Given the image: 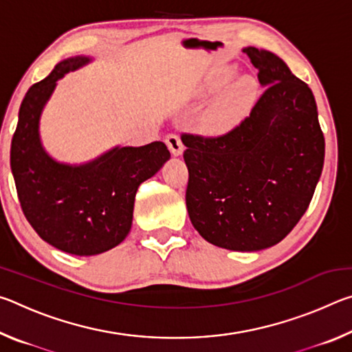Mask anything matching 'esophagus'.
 I'll use <instances>...</instances> for the list:
<instances>
[{
	"mask_svg": "<svg viewBox=\"0 0 352 352\" xmlns=\"http://www.w3.org/2000/svg\"><path fill=\"white\" fill-rule=\"evenodd\" d=\"M166 144H168L170 153L174 155V157H178V155H182L184 151V146L180 140V136L175 135V133H169L166 136Z\"/></svg>",
	"mask_w": 352,
	"mask_h": 352,
	"instance_id": "esophagus-1",
	"label": "esophagus"
}]
</instances>
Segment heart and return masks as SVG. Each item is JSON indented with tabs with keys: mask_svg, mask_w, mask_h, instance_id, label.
<instances>
[{
	"mask_svg": "<svg viewBox=\"0 0 352 352\" xmlns=\"http://www.w3.org/2000/svg\"><path fill=\"white\" fill-rule=\"evenodd\" d=\"M233 74L234 71L231 68L217 69L216 73L208 76L204 85V93L216 94L223 90L228 82L233 79ZM256 93H258V85H256L253 77L242 76L236 79L208 110L205 116L206 127L212 132H225V130L234 127L247 115L250 107L254 102Z\"/></svg>",
	"mask_w": 352,
	"mask_h": 352,
	"instance_id": "1",
	"label": "heart"
}]
</instances>
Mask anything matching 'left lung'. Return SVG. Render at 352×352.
Masks as SVG:
<instances>
[{
    "instance_id": "obj_1",
    "label": "left lung",
    "mask_w": 352,
    "mask_h": 352,
    "mask_svg": "<svg viewBox=\"0 0 352 352\" xmlns=\"http://www.w3.org/2000/svg\"><path fill=\"white\" fill-rule=\"evenodd\" d=\"M243 52L267 87L228 133H183L186 206L199 234L212 245L258 252L276 245L311 204L324 163V136L307 83L270 51Z\"/></svg>"
}]
</instances>
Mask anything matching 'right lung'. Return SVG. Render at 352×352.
I'll list each match as a JSON object with an SVG mask.
<instances>
[{
  "instance_id": "add662e5",
  "label": "right lung",
  "mask_w": 352,
  "mask_h": 352,
  "mask_svg": "<svg viewBox=\"0 0 352 352\" xmlns=\"http://www.w3.org/2000/svg\"><path fill=\"white\" fill-rule=\"evenodd\" d=\"M90 62L71 57L29 88L10 146V169L28 222L50 245L93 256L121 243L132 228L138 186L170 158L164 142L115 147L85 164H65L41 146L38 124L57 80Z\"/></svg>"
}]
</instances>
